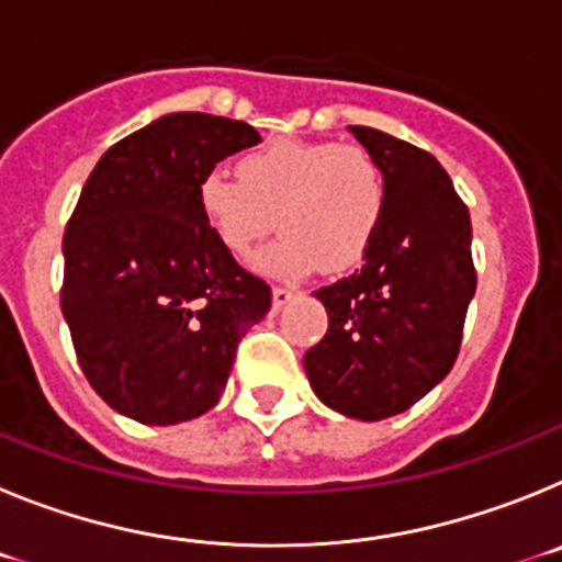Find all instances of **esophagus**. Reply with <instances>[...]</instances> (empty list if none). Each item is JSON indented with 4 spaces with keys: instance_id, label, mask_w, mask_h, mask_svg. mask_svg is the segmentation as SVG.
<instances>
[{
    "instance_id": "obj_1",
    "label": "esophagus",
    "mask_w": 562,
    "mask_h": 562,
    "mask_svg": "<svg viewBox=\"0 0 562 562\" xmlns=\"http://www.w3.org/2000/svg\"><path fill=\"white\" fill-rule=\"evenodd\" d=\"M292 297H295V290H290V286H276V290H272V310L286 306Z\"/></svg>"
}]
</instances>
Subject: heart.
<instances>
[{
	"mask_svg": "<svg viewBox=\"0 0 562 562\" xmlns=\"http://www.w3.org/2000/svg\"><path fill=\"white\" fill-rule=\"evenodd\" d=\"M196 205L233 258L252 256L278 216L284 236L256 258V270L292 281L321 265L349 270L369 252L385 213V177L362 148L276 140L238 160V180L207 171Z\"/></svg>",
	"mask_w": 562,
	"mask_h": 562,
	"instance_id": "obj_1",
	"label": "heart"
}]
</instances>
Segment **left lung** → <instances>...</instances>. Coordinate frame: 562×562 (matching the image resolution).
Masks as SVG:
<instances>
[{"instance_id": "obj_1", "label": "left lung", "mask_w": 562, "mask_h": 562, "mask_svg": "<svg viewBox=\"0 0 562 562\" xmlns=\"http://www.w3.org/2000/svg\"><path fill=\"white\" fill-rule=\"evenodd\" d=\"M385 177L382 225L362 267L315 297L329 329L304 355L317 400L351 419L408 411L453 369L475 295L473 225L434 154L349 126Z\"/></svg>"}]
</instances>
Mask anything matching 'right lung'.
<instances>
[{
  "instance_id": "right-lung-1",
  "label": "right lung",
  "mask_w": 562,
  "mask_h": 562,
  "mask_svg": "<svg viewBox=\"0 0 562 562\" xmlns=\"http://www.w3.org/2000/svg\"><path fill=\"white\" fill-rule=\"evenodd\" d=\"M261 143L250 123L171 112L89 173L64 233L61 312L81 371L109 408L180 425L220 402L238 340L272 292L213 238L196 186Z\"/></svg>"
}]
</instances>
